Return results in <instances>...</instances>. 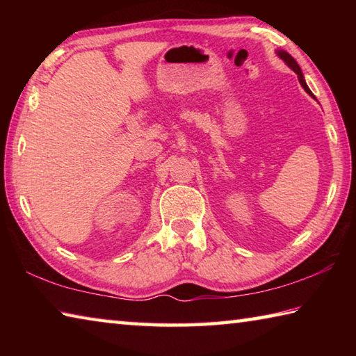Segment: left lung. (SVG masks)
<instances>
[{
  "instance_id": "1",
  "label": "left lung",
  "mask_w": 356,
  "mask_h": 356,
  "mask_svg": "<svg viewBox=\"0 0 356 356\" xmlns=\"http://www.w3.org/2000/svg\"><path fill=\"white\" fill-rule=\"evenodd\" d=\"M276 55H278L282 59V61H284L289 65V67H291L295 72V74L298 75V81H300L301 86H303L305 91L308 92L311 97H314V95H312V92H311V89L308 88V84H306V81H305V76H303V74H301V69H300V65L297 64V61H295V59L291 55H289L287 51H284V50H276Z\"/></svg>"
}]
</instances>
